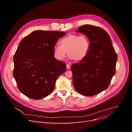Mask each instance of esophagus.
<instances>
[{
	"instance_id": "34e87169",
	"label": "esophagus",
	"mask_w": 132,
	"mask_h": 132,
	"mask_svg": "<svg viewBox=\"0 0 132 132\" xmlns=\"http://www.w3.org/2000/svg\"><path fill=\"white\" fill-rule=\"evenodd\" d=\"M66 67H67V69H69L70 68L71 66H70V64H67V65H66Z\"/></svg>"
}]
</instances>
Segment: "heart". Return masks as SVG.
Wrapping results in <instances>:
<instances>
[{
  "instance_id": "1",
  "label": "heart",
  "mask_w": 132,
  "mask_h": 132,
  "mask_svg": "<svg viewBox=\"0 0 132 132\" xmlns=\"http://www.w3.org/2000/svg\"><path fill=\"white\" fill-rule=\"evenodd\" d=\"M60 46L53 47L54 57L58 60H63L67 53L71 59L76 62L81 61L88 55L90 49L89 38L85 35L70 34L60 41Z\"/></svg>"
}]
</instances>
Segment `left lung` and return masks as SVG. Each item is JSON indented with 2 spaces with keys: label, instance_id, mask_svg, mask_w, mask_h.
Wrapping results in <instances>:
<instances>
[{
  "label": "left lung",
  "instance_id": "obj_1",
  "mask_svg": "<svg viewBox=\"0 0 132 132\" xmlns=\"http://www.w3.org/2000/svg\"><path fill=\"white\" fill-rule=\"evenodd\" d=\"M76 32L89 38L90 49L84 60L71 65L73 85L79 94L92 96L108 87L115 74L117 56L109 35L103 29L84 25Z\"/></svg>",
  "mask_w": 132,
  "mask_h": 132
}]
</instances>
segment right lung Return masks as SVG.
<instances>
[{
	"mask_svg": "<svg viewBox=\"0 0 132 132\" xmlns=\"http://www.w3.org/2000/svg\"><path fill=\"white\" fill-rule=\"evenodd\" d=\"M65 32L37 30L25 37L14 56L13 76L22 94L31 99L45 97L56 79L66 71V64L54 57L53 47Z\"/></svg>",
	"mask_w": 132,
	"mask_h": 132,
	"instance_id": "right-lung-1",
	"label": "right lung"
}]
</instances>
